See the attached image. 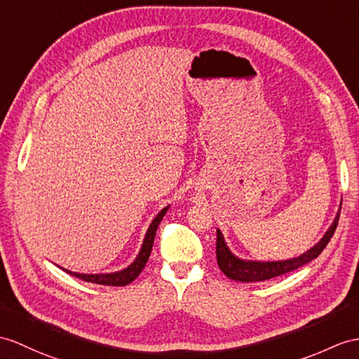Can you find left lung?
<instances>
[{
    "mask_svg": "<svg viewBox=\"0 0 359 359\" xmlns=\"http://www.w3.org/2000/svg\"><path fill=\"white\" fill-rule=\"evenodd\" d=\"M339 210H341V207H339ZM339 210H338L334 222H332L329 230L326 231L325 236H323L318 243H316V245H313L311 250L303 252L302 256L294 257V259H287V260L257 262V260H243V259L236 257L229 250V247H226L221 230H217L216 231L217 233L216 234L217 265H219L222 273L229 278H231V280L245 282V283L265 282V280H269V278H274L277 276L291 273V271L300 268L306 264H309L311 260L318 257L321 255V251L326 248L330 238L334 236V233L337 230L338 219H339Z\"/></svg>",
    "mask_w": 359,
    "mask_h": 359,
    "instance_id": "left-lung-1",
    "label": "left lung"
}]
</instances>
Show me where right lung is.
<instances>
[{"mask_svg": "<svg viewBox=\"0 0 359 359\" xmlns=\"http://www.w3.org/2000/svg\"><path fill=\"white\" fill-rule=\"evenodd\" d=\"M168 210H169V205L164 207L161 212L155 216V219L151 222L149 229H147V231H146L142 250H140L138 256L135 257V260L128 268L117 271V273H108V274H79V273H73V271H68V269H64V271H67L68 274H72L77 278H82L83 282H91V283L104 285V286H126L130 282H134L135 278L138 277V274L143 271L146 262L149 260L152 245H154V239H155V234H156V229H158V225H160V222H161V219L164 217V215H165V212H168Z\"/></svg>", "mask_w": 359, "mask_h": 359, "instance_id": "right-lung-1", "label": "right lung"}]
</instances>
